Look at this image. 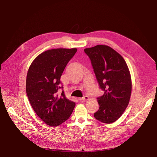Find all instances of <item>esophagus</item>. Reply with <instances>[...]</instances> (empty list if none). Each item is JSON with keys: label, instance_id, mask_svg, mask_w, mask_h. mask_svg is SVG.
<instances>
[{"label": "esophagus", "instance_id": "34e87169", "mask_svg": "<svg viewBox=\"0 0 157 157\" xmlns=\"http://www.w3.org/2000/svg\"><path fill=\"white\" fill-rule=\"evenodd\" d=\"M89 99V97L88 96H85L82 98H79V100L81 101H88Z\"/></svg>", "mask_w": 157, "mask_h": 157}]
</instances>
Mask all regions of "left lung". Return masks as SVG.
<instances>
[{
	"instance_id": "left-lung-1",
	"label": "left lung",
	"mask_w": 157,
	"mask_h": 157,
	"mask_svg": "<svg viewBox=\"0 0 157 157\" xmlns=\"http://www.w3.org/2000/svg\"><path fill=\"white\" fill-rule=\"evenodd\" d=\"M104 94L97 98L99 105L94 117L102 123L117 121L128 105L132 92L130 71L122 56L112 48L97 45L85 48Z\"/></svg>"
}]
</instances>
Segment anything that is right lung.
Returning <instances> with one entry per match:
<instances>
[{
	"mask_svg": "<svg viewBox=\"0 0 157 157\" xmlns=\"http://www.w3.org/2000/svg\"><path fill=\"white\" fill-rule=\"evenodd\" d=\"M77 48H56L39 54L28 70L26 92L33 109L46 125L56 127L68 120L75 102L59 92L60 78Z\"/></svg>",
	"mask_w": 157,
	"mask_h": 157,
	"instance_id": "1",
	"label": "right lung"
}]
</instances>
